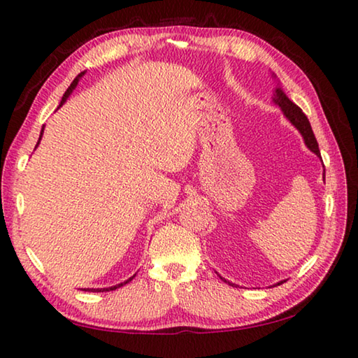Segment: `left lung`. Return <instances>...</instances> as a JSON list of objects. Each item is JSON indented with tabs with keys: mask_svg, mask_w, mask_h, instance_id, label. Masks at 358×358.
<instances>
[{
	"mask_svg": "<svg viewBox=\"0 0 358 358\" xmlns=\"http://www.w3.org/2000/svg\"><path fill=\"white\" fill-rule=\"evenodd\" d=\"M273 102L276 106L281 107L284 117H286L290 121V123H292L295 128L300 131V134L303 137V141H305L306 147L310 148L314 155H317L320 157L317 141H316V137H314V132L311 129L310 121H308L306 115L301 112V108L296 104H294V102L290 101L286 94H284L281 88L275 90ZM324 180H325V169H324ZM221 280H224V278H221ZM224 281H226V280H224ZM226 282H229V281H226ZM229 284H232V282H229ZM278 284H280V282H278Z\"/></svg>",
	"mask_w": 358,
	"mask_h": 358,
	"instance_id": "1",
	"label": "left lung"
}]
</instances>
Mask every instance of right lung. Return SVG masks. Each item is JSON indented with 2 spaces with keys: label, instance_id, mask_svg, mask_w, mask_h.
Instances as JSON below:
<instances>
[{
  "label": "right lung",
  "instance_id": "right-lung-1",
  "mask_svg": "<svg viewBox=\"0 0 358 358\" xmlns=\"http://www.w3.org/2000/svg\"><path fill=\"white\" fill-rule=\"evenodd\" d=\"M83 74H85V71H83V72H80V74H78V76L74 78V80H72L71 87H69L68 90H66V93L63 94V99H62V102H59V107H62V106L64 104V102H66V99L69 98V94L72 93V90H74V88L77 87V83H78V80H80V77H82ZM42 132H44V129L41 131L39 141H41V137H42ZM38 145H39V142H38ZM38 145H36V147H38ZM134 276H136V275H134ZM134 276H131L129 280H126L124 282H120V284H117V286H112V287H104V289H83V290H92V292H107V290H115V289H118V287H121V286H124V284H128V282H129V281H131L132 278H134Z\"/></svg>",
  "mask_w": 358,
  "mask_h": 358
}]
</instances>
